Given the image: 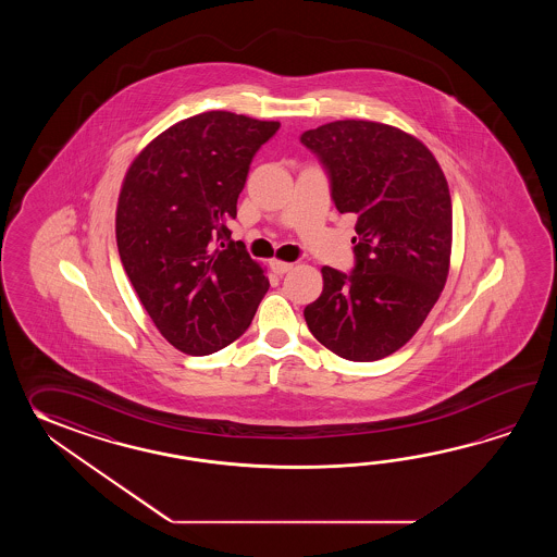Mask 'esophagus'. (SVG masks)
Here are the masks:
<instances>
[{
  "mask_svg": "<svg viewBox=\"0 0 557 557\" xmlns=\"http://www.w3.org/2000/svg\"><path fill=\"white\" fill-rule=\"evenodd\" d=\"M271 269H273L276 274L288 273V271L293 269V262H284L278 261V259H273V261H271Z\"/></svg>",
  "mask_w": 557,
  "mask_h": 557,
  "instance_id": "1",
  "label": "esophagus"
}]
</instances>
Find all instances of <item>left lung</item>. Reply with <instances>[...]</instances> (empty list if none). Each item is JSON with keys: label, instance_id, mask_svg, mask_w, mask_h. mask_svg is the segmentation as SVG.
Returning a JSON list of instances; mask_svg holds the SVG:
<instances>
[{"label": "left lung", "instance_id": "8db88e82", "mask_svg": "<svg viewBox=\"0 0 557 557\" xmlns=\"http://www.w3.org/2000/svg\"><path fill=\"white\" fill-rule=\"evenodd\" d=\"M300 141L329 169L336 209L358 216L355 273L322 267V295L305 308V320L334 355L380 360L414 336L444 290L448 181L424 143L379 121H332Z\"/></svg>", "mask_w": 557, "mask_h": 557}]
</instances>
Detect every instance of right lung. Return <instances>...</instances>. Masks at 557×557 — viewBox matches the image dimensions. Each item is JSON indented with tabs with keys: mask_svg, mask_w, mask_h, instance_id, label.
Listing matches in <instances>:
<instances>
[{
	"mask_svg": "<svg viewBox=\"0 0 557 557\" xmlns=\"http://www.w3.org/2000/svg\"><path fill=\"white\" fill-rule=\"evenodd\" d=\"M278 127L231 111L199 113L157 135L125 173L119 257L154 326L185 355L235 343L269 290L245 245L225 243L250 161Z\"/></svg>",
	"mask_w": 557,
	"mask_h": 557,
	"instance_id": "right-lung-1",
	"label": "right lung"
}]
</instances>
